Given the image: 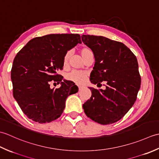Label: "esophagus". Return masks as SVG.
Wrapping results in <instances>:
<instances>
[{
	"instance_id": "1",
	"label": "esophagus",
	"mask_w": 159,
	"mask_h": 159,
	"mask_svg": "<svg viewBox=\"0 0 159 159\" xmlns=\"http://www.w3.org/2000/svg\"><path fill=\"white\" fill-rule=\"evenodd\" d=\"M83 89V87L82 86H79V90H81Z\"/></svg>"
}]
</instances>
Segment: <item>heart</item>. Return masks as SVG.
<instances>
[{"label": "heart", "mask_w": 159, "mask_h": 159, "mask_svg": "<svg viewBox=\"0 0 159 159\" xmlns=\"http://www.w3.org/2000/svg\"><path fill=\"white\" fill-rule=\"evenodd\" d=\"M80 55L83 57V58L85 59L86 57L88 56L89 54L92 53V50L89 49L88 48H83L80 50ZM71 57V52L68 51L66 53L63 57V66H66L68 61ZM87 78V74L82 71H77V70H73L70 72L66 75V79L77 84H81L85 82Z\"/></svg>", "instance_id": "obj_1"}]
</instances>
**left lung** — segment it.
I'll return each mask as SVG.
<instances>
[{
    "instance_id": "obj_1",
    "label": "left lung",
    "mask_w": 159,
    "mask_h": 159,
    "mask_svg": "<svg viewBox=\"0 0 159 159\" xmlns=\"http://www.w3.org/2000/svg\"><path fill=\"white\" fill-rule=\"evenodd\" d=\"M82 41L92 50L95 64L91 83H107L106 89L92 91L83 104L86 116L96 122L107 125L121 119L136 101L141 76L135 55L123 43L103 36L83 35Z\"/></svg>"
}]
</instances>
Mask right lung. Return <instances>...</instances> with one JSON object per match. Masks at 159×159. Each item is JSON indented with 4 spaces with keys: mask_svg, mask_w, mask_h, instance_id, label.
<instances>
[{
    "mask_svg": "<svg viewBox=\"0 0 159 159\" xmlns=\"http://www.w3.org/2000/svg\"><path fill=\"white\" fill-rule=\"evenodd\" d=\"M81 43L79 34H50L30 40L17 54L11 71L13 94L29 119L40 124L57 120L67 96L78 92L75 84L57 72L63 69L66 53ZM51 82L61 87L51 89Z\"/></svg>",
    "mask_w": 159,
    "mask_h": 159,
    "instance_id": "add662e5",
    "label": "right lung"
}]
</instances>
